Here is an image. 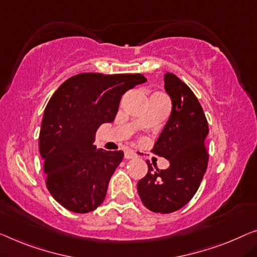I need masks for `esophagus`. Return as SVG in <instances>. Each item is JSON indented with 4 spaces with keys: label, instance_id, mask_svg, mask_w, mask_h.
Returning <instances> with one entry per match:
<instances>
[{
    "label": "esophagus",
    "instance_id": "1",
    "mask_svg": "<svg viewBox=\"0 0 257 257\" xmlns=\"http://www.w3.org/2000/svg\"><path fill=\"white\" fill-rule=\"evenodd\" d=\"M124 158L125 159H133V158H136V153L132 151V150H127L124 152Z\"/></svg>",
    "mask_w": 257,
    "mask_h": 257
}]
</instances>
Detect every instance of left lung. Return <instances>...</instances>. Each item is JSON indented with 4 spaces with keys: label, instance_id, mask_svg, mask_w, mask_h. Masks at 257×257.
I'll list each match as a JSON object with an SVG mask.
<instances>
[{
    "label": "left lung",
    "instance_id": "obj_1",
    "mask_svg": "<svg viewBox=\"0 0 257 257\" xmlns=\"http://www.w3.org/2000/svg\"><path fill=\"white\" fill-rule=\"evenodd\" d=\"M172 112L152 152L166 158L170 167L149 171L137 183V191L149 210L171 213L188 203L198 189L208 167V121L203 108L185 82L172 72L164 76Z\"/></svg>",
    "mask_w": 257,
    "mask_h": 257
}]
</instances>
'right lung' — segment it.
I'll list each match as a JSON object with an SVG mask.
<instances>
[{
    "label": "right lung",
    "mask_w": 257,
    "mask_h": 257,
    "mask_svg": "<svg viewBox=\"0 0 257 257\" xmlns=\"http://www.w3.org/2000/svg\"><path fill=\"white\" fill-rule=\"evenodd\" d=\"M145 82L141 74L83 72L61 84L48 101L39 136L46 186L69 211L87 213L104 202L123 152L98 150L95 132L114 121L123 93Z\"/></svg>",
    "instance_id": "add662e5"
}]
</instances>
